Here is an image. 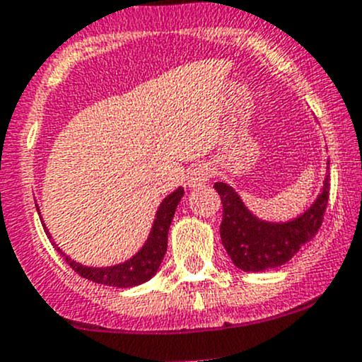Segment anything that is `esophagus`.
<instances>
[{"mask_svg": "<svg viewBox=\"0 0 362 362\" xmlns=\"http://www.w3.org/2000/svg\"><path fill=\"white\" fill-rule=\"evenodd\" d=\"M210 178V170L209 166H205V164H196V166H192L191 170L187 171V177H185V180H187V185L191 189H196V187H202L203 184H206Z\"/></svg>", "mask_w": 362, "mask_h": 362, "instance_id": "1", "label": "esophagus"}]
</instances>
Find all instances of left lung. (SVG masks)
I'll return each mask as SVG.
<instances>
[{
	"mask_svg": "<svg viewBox=\"0 0 362 362\" xmlns=\"http://www.w3.org/2000/svg\"><path fill=\"white\" fill-rule=\"evenodd\" d=\"M214 189L223 203L219 231L228 256L244 272H263L285 265L320 230L329 202V175L315 202L290 221L259 219L226 182H216Z\"/></svg>",
	"mask_w": 362,
	"mask_h": 362,
	"instance_id": "left-lung-1",
	"label": "left lung"
}]
</instances>
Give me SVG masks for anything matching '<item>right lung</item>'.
Returning a JSON list of instances; mask_svg holds the SVG:
<instances>
[{
    "instance_id": "right-lung-1",
    "label": "right lung",
    "mask_w": 362,
    "mask_h": 362,
    "mask_svg": "<svg viewBox=\"0 0 362 362\" xmlns=\"http://www.w3.org/2000/svg\"><path fill=\"white\" fill-rule=\"evenodd\" d=\"M182 196H184V189L178 187L160 202L159 209H157L156 212V219H153V224L152 228H150V233L148 237H146L145 244L141 245V249H139L136 255H132L131 258L125 259V262L117 263V265L88 267L79 262H74L70 256H66L65 252L56 245V242L52 240L47 228H45V233H47V237L51 238L56 251L65 258V262L72 267L74 272H77L81 278L90 279V281L100 283V285H106V286L132 288V286L143 285V283H146L148 279H152L153 276L157 274V270H159L168 249V230H170V224L171 221H173L175 210H177ZM37 210H38V216H40V209H38V206ZM42 223H44V221H42Z\"/></svg>"
}]
</instances>
